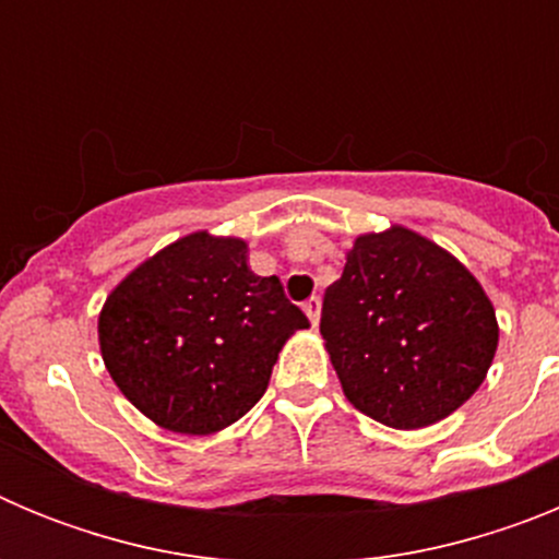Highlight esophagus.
I'll return each instance as SVG.
<instances>
[{
	"instance_id": "1",
	"label": "esophagus",
	"mask_w": 559,
	"mask_h": 559,
	"mask_svg": "<svg viewBox=\"0 0 559 559\" xmlns=\"http://www.w3.org/2000/svg\"><path fill=\"white\" fill-rule=\"evenodd\" d=\"M305 313H308L310 324H319V319H322V299L319 296H310L308 302H305Z\"/></svg>"
}]
</instances>
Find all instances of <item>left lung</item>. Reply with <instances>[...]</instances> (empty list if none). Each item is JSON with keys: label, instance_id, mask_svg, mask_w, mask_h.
<instances>
[{"label": "left lung", "instance_id": "left-lung-1", "mask_svg": "<svg viewBox=\"0 0 559 559\" xmlns=\"http://www.w3.org/2000/svg\"><path fill=\"white\" fill-rule=\"evenodd\" d=\"M319 330L349 403L397 431L456 412L498 349L481 283L451 251L397 224L355 237L344 274L324 290Z\"/></svg>", "mask_w": 559, "mask_h": 559}]
</instances>
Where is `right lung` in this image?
<instances>
[{
    "instance_id": "1",
    "label": "right lung",
    "mask_w": 559,
    "mask_h": 559,
    "mask_svg": "<svg viewBox=\"0 0 559 559\" xmlns=\"http://www.w3.org/2000/svg\"><path fill=\"white\" fill-rule=\"evenodd\" d=\"M308 328L283 283L249 269L246 240L192 231L106 296L97 338L111 380L147 419L206 437L263 397L285 341Z\"/></svg>"
}]
</instances>
